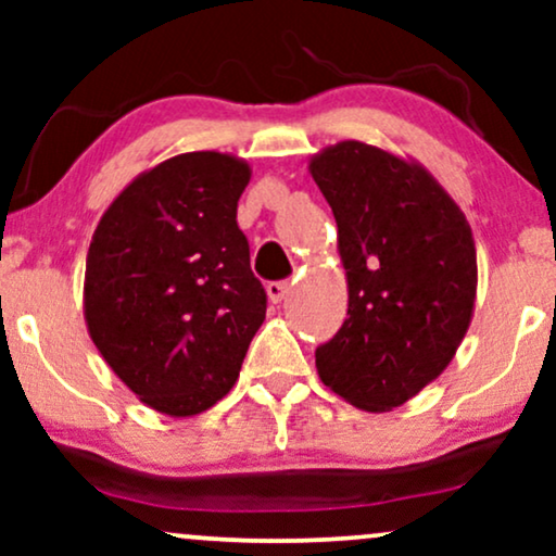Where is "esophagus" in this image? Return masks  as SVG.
Listing matches in <instances>:
<instances>
[{
	"instance_id": "34e87169",
	"label": "esophagus",
	"mask_w": 556,
	"mask_h": 556,
	"mask_svg": "<svg viewBox=\"0 0 556 556\" xmlns=\"http://www.w3.org/2000/svg\"><path fill=\"white\" fill-rule=\"evenodd\" d=\"M265 291H268V299L273 303H280L288 293H291V283H286V280H276V283L265 286Z\"/></svg>"
}]
</instances>
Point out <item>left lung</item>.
<instances>
[{
  "label": "left lung",
  "instance_id": "obj_1",
  "mask_svg": "<svg viewBox=\"0 0 556 556\" xmlns=\"http://www.w3.org/2000/svg\"><path fill=\"white\" fill-rule=\"evenodd\" d=\"M331 204L349 308L316 349L321 382L349 405L390 413L443 375L476 306V242L466 215L415 159L364 141L311 156Z\"/></svg>",
  "mask_w": 556,
  "mask_h": 556
}]
</instances>
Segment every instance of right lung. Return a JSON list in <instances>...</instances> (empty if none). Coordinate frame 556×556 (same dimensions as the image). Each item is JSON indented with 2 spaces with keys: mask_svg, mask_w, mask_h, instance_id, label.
I'll return each instance as SVG.
<instances>
[{
  "mask_svg": "<svg viewBox=\"0 0 556 556\" xmlns=\"http://www.w3.org/2000/svg\"><path fill=\"white\" fill-rule=\"evenodd\" d=\"M245 159L189 151L141 172L103 212L86 257L90 339L143 405L192 417L223 400L265 321L238 200Z\"/></svg>",
  "mask_w": 556,
  "mask_h": 556,
  "instance_id": "obj_1",
  "label": "right lung"
}]
</instances>
